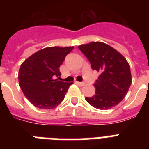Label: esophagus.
Listing matches in <instances>:
<instances>
[{
  "instance_id": "esophagus-1",
  "label": "esophagus",
  "mask_w": 149,
  "mask_h": 149,
  "mask_svg": "<svg viewBox=\"0 0 149 149\" xmlns=\"http://www.w3.org/2000/svg\"><path fill=\"white\" fill-rule=\"evenodd\" d=\"M76 84L79 86H84L85 85V83H83V82H76Z\"/></svg>"
}]
</instances>
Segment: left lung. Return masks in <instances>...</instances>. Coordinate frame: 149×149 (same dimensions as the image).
I'll use <instances>...</instances> for the list:
<instances>
[{"label":"left lung","mask_w":149,"mask_h":149,"mask_svg":"<svg viewBox=\"0 0 149 149\" xmlns=\"http://www.w3.org/2000/svg\"><path fill=\"white\" fill-rule=\"evenodd\" d=\"M88 58L93 70L100 72L96 80L95 94L86 100L100 110L118 105L127 94L132 84L129 64L124 56L104 42H93L78 46Z\"/></svg>","instance_id":"8db88e82"}]
</instances>
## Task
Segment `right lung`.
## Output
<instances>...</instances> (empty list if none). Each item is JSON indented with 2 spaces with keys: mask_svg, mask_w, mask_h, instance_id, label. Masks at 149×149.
I'll use <instances>...</instances> for the list:
<instances>
[{
  "mask_svg": "<svg viewBox=\"0 0 149 149\" xmlns=\"http://www.w3.org/2000/svg\"><path fill=\"white\" fill-rule=\"evenodd\" d=\"M73 48H45L31 55L21 65L20 87L34 106L52 109L63 101L72 83L59 81L53 77L60 76L59 67Z\"/></svg>",
  "mask_w": 149,
  "mask_h": 149,
  "instance_id": "obj_1",
  "label": "right lung"
}]
</instances>
